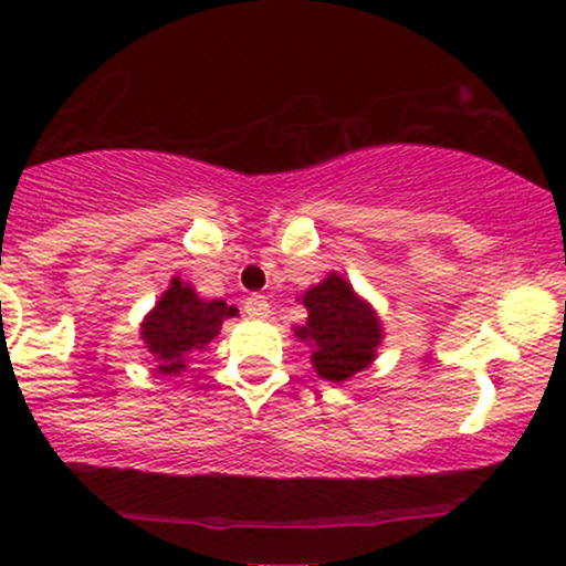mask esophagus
Wrapping results in <instances>:
<instances>
[{
    "mask_svg": "<svg viewBox=\"0 0 566 566\" xmlns=\"http://www.w3.org/2000/svg\"><path fill=\"white\" fill-rule=\"evenodd\" d=\"M244 314L252 316V319H265L271 314V303L265 295H250L244 301Z\"/></svg>",
    "mask_w": 566,
    "mask_h": 566,
    "instance_id": "obj_1",
    "label": "esophagus"
}]
</instances>
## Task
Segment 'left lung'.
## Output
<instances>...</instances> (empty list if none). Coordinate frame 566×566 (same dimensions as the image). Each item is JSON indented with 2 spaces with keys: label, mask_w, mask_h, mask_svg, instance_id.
<instances>
[{
  "label": "left lung",
  "mask_w": 566,
  "mask_h": 566,
  "mask_svg": "<svg viewBox=\"0 0 566 566\" xmlns=\"http://www.w3.org/2000/svg\"><path fill=\"white\" fill-rule=\"evenodd\" d=\"M297 301H303L308 319L295 327V337L311 346V365L319 378L346 382L378 359L380 316L346 276L333 271Z\"/></svg>",
  "instance_id": "8db88e82"
}]
</instances>
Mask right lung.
<instances>
[{
	"mask_svg": "<svg viewBox=\"0 0 566 566\" xmlns=\"http://www.w3.org/2000/svg\"><path fill=\"white\" fill-rule=\"evenodd\" d=\"M237 316V308L226 301H205L180 276L170 279V287L143 316L140 340L154 356L157 375L186 373L188 359L205 350L220 335V324Z\"/></svg>",
	"mask_w": 566,
	"mask_h": 566,
	"instance_id": "right-lung-1",
	"label": "right lung"
}]
</instances>
